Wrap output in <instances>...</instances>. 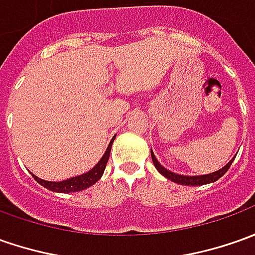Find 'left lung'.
Returning <instances> with one entry per match:
<instances>
[{"mask_svg": "<svg viewBox=\"0 0 255 255\" xmlns=\"http://www.w3.org/2000/svg\"><path fill=\"white\" fill-rule=\"evenodd\" d=\"M151 158H152V162H154L155 168L158 169V172L163 175L166 179L172 180V182H175V183H179V185H186V186H202V185H207V183H213L217 179H220L222 176H223L226 172L229 171V168H230V165L234 161V158L236 156H233V159L230 162L227 163L226 166H223L222 169H219V171L212 172V173H207V175H198V176H188V175H179V173H175V172H171L169 169H166L165 166H162L159 161L156 159V156L152 152V149H151Z\"/></svg>", "mask_w": 255, "mask_h": 255, "instance_id": "obj_1", "label": "left lung"}]
</instances>
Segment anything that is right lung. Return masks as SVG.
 I'll use <instances>...</instances> for the list:
<instances>
[{
    "label": "right lung",
    "instance_id": "add662e5",
    "mask_svg": "<svg viewBox=\"0 0 255 255\" xmlns=\"http://www.w3.org/2000/svg\"><path fill=\"white\" fill-rule=\"evenodd\" d=\"M116 136H113V139L110 141V144L107 146L104 155L101 156V159L99 162L96 163L93 166L92 169L86 173H82V175H77V176H73V178H69L66 180H60V182H50V180H43L38 178L36 175L32 173L33 179L36 180L39 185H42L43 188L49 189L52 192H57V193H70V192H80V190H84V189L90 188L92 185H94L97 180L100 179L104 173V169H106V165L109 162V158H110V151H111V145H113V141H114Z\"/></svg>",
    "mask_w": 255,
    "mask_h": 255
}]
</instances>
